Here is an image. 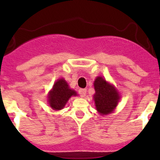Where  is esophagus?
<instances>
[{
    "label": "esophagus",
    "instance_id": "34e87169",
    "mask_svg": "<svg viewBox=\"0 0 160 160\" xmlns=\"http://www.w3.org/2000/svg\"><path fill=\"white\" fill-rule=\"evenodd\" d=\"M79 93H80V95L82 97V98H83V97L86 96L87 90L86 89H80L79 90Z\"/></svg>",
    "mask_w": 160,
    "mask_h": 160
}]
</instances>
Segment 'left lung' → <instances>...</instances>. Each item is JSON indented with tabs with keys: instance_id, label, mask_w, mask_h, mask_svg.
I'll return each mask as SVG.
<instances>
[{
	"instance_id": "1",
	"label": "left lung",
	"mask_w": 160,
	"mask_h": 160,
	"mask_svg": "<svg viewBox=\"0 0 160 160\" xmlns=\"http://www.w3.org/2000/svg\"><path fill=\"white\" fill-rule=\"evenodd\" d=\"M93 95L97 111L101 114H110L119 101V94L114 87L108 83L103 77H97L94 81Z\"/></svg>"
}]
</instances>
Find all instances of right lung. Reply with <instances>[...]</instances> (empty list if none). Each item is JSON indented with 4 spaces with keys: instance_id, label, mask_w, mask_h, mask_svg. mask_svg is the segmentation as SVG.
Here are the masks:
<instances>
[{
    "instance_id": "right-lung-1",
    "label": "right lung",
    "mask_w": 160,
    "mask_h": 160,
    "mask_svg": "<svg viewBox=\"0 0 160 160\" xmlns=\"http://www.w3.org/2000/svg\"><path fill=\"white\" fill-rule=\"evenodd\" d=\"M77 93L69 88L64 79H59L53 85L52 90L49 92V103L54 110H61L66 105L70 97L76 96Z\"/></svg>"
}]
</instances>
